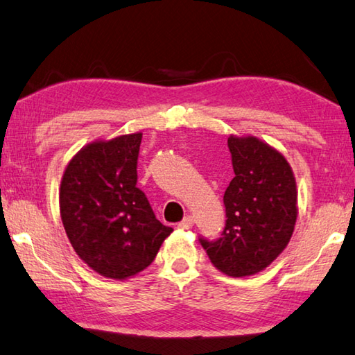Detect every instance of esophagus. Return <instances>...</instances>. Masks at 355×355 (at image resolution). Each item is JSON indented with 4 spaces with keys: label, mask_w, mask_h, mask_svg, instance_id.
<instances>
[{
    "label": "esophagus",
    "mask_w": 355,
    "mask_h": 355,
    "mask_svg": "<svg viewBox=\"0 0 355 355\" xmlns=\"http://www.w3.org/2000/svg\"><path fill=\"white\" fill-rule=\"evenodd\" d=\"M192 227H194V217H192V216H186L183 220L178 223L180 230H189Z\"/></svg>",
    "instance_id": "esophagus-1"
}]
</instances>
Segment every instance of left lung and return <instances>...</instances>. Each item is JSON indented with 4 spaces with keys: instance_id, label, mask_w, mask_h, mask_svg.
<instances>
[{
    "instance_id": "obj_1",
    "label": "left lung",
    "mask_w": 355,
    "mask_h": 355,
    "mask_svg": "<svg viewBox=\"0 0 355 355\" xmlns=\"http://www.w3.org/2000/svg\"><path fill=\"white\" fill-rule=\"evenodd\" d=\"M228 149L234 178L223 196L225 228L216 241H198L212 266L242 278L268 267L287 247L298 194L292 167L273 147L254 137H230Z\"/></svg>"
}]
</instances>
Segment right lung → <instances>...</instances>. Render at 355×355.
<instances>
[{
  "instance_id": "1",
  "label": "right lung",
  "mask_w": 355,
  "mask_h": 355,
  "mask_svg": "<svg viewBox=\"0 0 355 355\" xmlns=\"http://www.w3.org/2000/svg\"><path fill=\"white\" fill-rule=\"evenodd\" d=\"M143 135L96 141L69 161L60 184V216L80 259L94 272L125 279L149 267L172 233L137 188Z\"/></svg>"
}]
</instances>
